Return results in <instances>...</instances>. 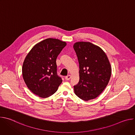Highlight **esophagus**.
Returning <instances> with one entry per match:
<instances>
[{
	"mask_svg": "<svg viewBox=\"0 0 135 135\" xmlns=\"http://www.w3.org/2000/svg\"><path fill=\"white\" fill-rule=\"evenodd\" d=\"M70 78H71L70 76V75H68V76H67L65 77V80H66V81H68V80H69L70 79Z\"/></svg>",
	"mask_w": 135,
	"mask_h": 135,
	"instance_id": "obj_1",
	"label": "esophagus"
}]
</instances>
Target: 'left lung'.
Segmentation results:
<instances>
[{
  "instance_id": "1",
  "label": "left lung",
  "mask_w": 135,
  "mask_h": 135,
  "mask_svg": "<svg viewBox=\"0 0 135 135\" xmlns=\"http://www.w3.org/2000/svg\"><path fill=\"white\" fill-rule=\"evenodd\" d=\"M74 49L80 68V80L74 86L75 93L85 101L94 99L104 91L110 78L108 57L101 48L90 42H77Z\"/></svg>"
}]
</instances>
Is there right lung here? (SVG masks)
<instances>
[{"instance_id": "add662e5", "label": "right lung", "mask_w": 135, "mask_h": 135, "mask_svg": "<svg viewBox=\"0 0 135 135\" xmlns=\"http://www.w3.org/2000/svg\"><path fill=\"white\" fill-rule=\"evenodd\" d=\"M66 43L47 38L35 45L22 66L23 78L28 89L42 98L54 94L62 82L57 74L56 60Z\"/></svg>"}]
</instances>
